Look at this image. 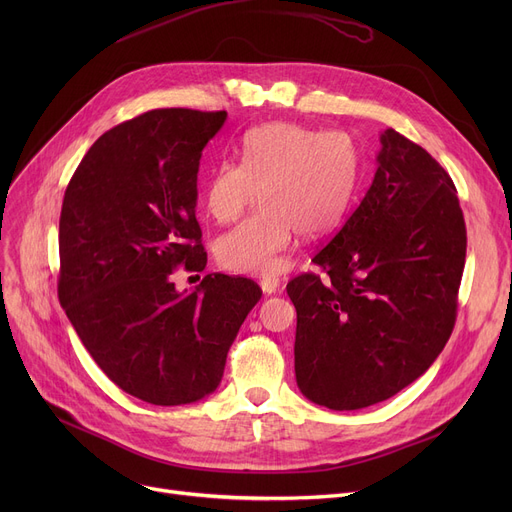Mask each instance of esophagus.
I'll list each match as a JSON object with an SVG mask.
<instances>
[{
    "label": "esophagus",
    "mask_w": 512,
    "mask_h": 512,
    "mask_svg": "<svg viewBox=\"0 0 512 512\" xmlns=\"http://www.w3.org/2000/svg\"><path fill=\"white\" fill-rule=\"evenodd\" d=\"M259 284H261V290H263L265 294H274V292L280 288V280H278V278H272V276H270V278H263Z\"/></svg>",
    "instance_id": "1"
}]
</instances>
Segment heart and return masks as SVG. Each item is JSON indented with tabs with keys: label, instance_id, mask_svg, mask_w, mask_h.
I'll return each instance as SVG.
<instances>
[{
	"label": "heart",
	"instance_id": "1",
	"mask_svg": "<svg viewBox=\"0 0 512 512\" xmlns=\"http://www.w3.org/2000/svg\"><path fill=\"white\" fill-rule=\"evenodd\" d=\"M357 178L359 153L344 132L294 122L249 130L240 164L222 161L205 186L207 211L220 224L236 220L262 188L261 209L218 240V261L236 274H278L297 232L317 236L342 222Z\"/></svg>",
	"mask_w": 512,
	"mask_h": 512
}]
</instances>
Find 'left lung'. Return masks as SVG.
I'll return each instance as SVG.
<instances>
[{"instance_id":"obj_1","label":"left lung","mask_w":512,"mask_h":512,"mask_svg":"<svg viewBox=\"0 0 512 512\" xmlns=\"http://www.w3.org/2000/svg\"><path fill=\"white\" fill-rule=\"evenodd\" d=\"M359 207L286 292L297 309L294 373L303 396L357 411L413 384L456 319L467 230L438 161L396 130Z\"/></svg>"}]
</instances>
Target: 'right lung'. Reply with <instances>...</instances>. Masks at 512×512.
<instances>
[{"instance_id":"1","label":"right lung","mask_w":512,"mask_h":512,"mask_svg":"<svg viewBox=\"0 0 512 512\" xmlns=\"http://www.w3.org/2000/svg\"><path fill=\"white\" fill-rule=\"evenodd\" d=\"M226 112L151 110L107 130L80 161L60 215L58 297L101 371L151 405L220 386L230 346L261 299L240 276L178 292L172 270H205L195 215L205 145Z\"/></svg>"}]
</instances>
